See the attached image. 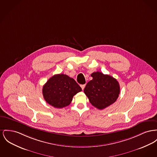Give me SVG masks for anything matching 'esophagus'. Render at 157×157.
<instances>
[{"instance_id": "34e87169", "label": "esophagus", "mask_w": 157, "mask_h": 157, "mask_svg": "<svg viewBox=\"0 0 157 157\" xmlns=\"http://www.w3.org/2000/svg\"><path fill=\"white\" fill-rule=\"evenodd\" d=\"M85 86V84H83V85H81V88H82V90H83V89H84Z\"/></svg>"}]
</instances>
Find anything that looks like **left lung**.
<instances>
[{"label": "left lung", "instance_id": "8db88e82", "mask_svg": "<svg viewBox=\"0 0 157 157\" xmlns=\"http://www.w3.org/2000/svg\"><path fill=\"white\" fill-rule=\"evenodd\" d=\"M92 80L84 88V93L93 106L102 110L116 101L120 94L118 81L109 75L100 72L92 73Z\"/></svg>", "mask_w": 157, "mask_h": 157}]
</instances>
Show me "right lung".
<instances>
[{
    "label": "right lung",
    "instance_id": "right-lung-1",
    "mask_svg": "<svg viewBox=\"0 0 157 157\" xmlns=\"http://www.w3.org/2000/svg\"><path fill=\"white\" fill-rule=\"evenodd\" d=\"M81 91L82 88L75 79L65 74L55 75L43 87L45 101L58 109L69 105L74 95Z\"/></svg>",
    "mask_w": 157,
    "mask_h": 157
}]
</instances>
